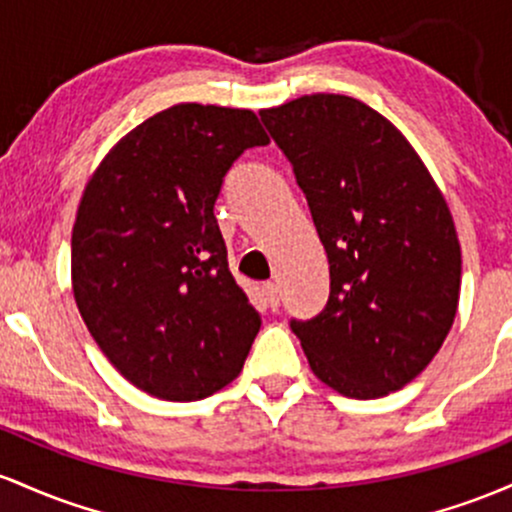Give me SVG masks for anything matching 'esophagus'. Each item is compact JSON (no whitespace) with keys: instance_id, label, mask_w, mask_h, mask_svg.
I'll return each instance as SVG.
<instances>
[{"instance_id":"34e87169","label":"esophagus","mask_w":512,"mask_h":512,"mask_svg":"<svg viewBox=\"0 0 512 512\" xmlns=\"http://www.w3.org/2000/svg\"><path fill=\"white\" fill-rule=\"evenodd\" d=\"M261 292H263V300H266V304H268V309H278L280 307V290H278V285H273V283H266L261 287Z\"/></svg>"}]
</instances>
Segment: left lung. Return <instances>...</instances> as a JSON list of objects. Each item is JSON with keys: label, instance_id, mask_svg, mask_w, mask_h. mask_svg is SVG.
<instances>
[{"label": "left lung", "instance_id": "1", "mask_svg": "<svg viewBox=\"0 0 512 512\" xmlns=\"http://www.w3.org/2000/svg\"><path fill=\"white\" fill-rule=\"evenodd\" d=\"M329 256V302L290 326L321 382L380 399L426 370L457 314L450 208L404 135L363 101L312 94L258 111Z\"/></svg>", "mask_w": 512, "mask_h": 512}]
</instances>
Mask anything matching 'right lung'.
I'll return each mask as SVG.
<instances>
[{
  "label": "right lung",
  "instance_id": "right-lung-1",
  "mask_svg": "<svg viewBox=\"0 0 512 512\" xmlns=\"http://www.w3.org/2000/svg\"><path fill=\"white\" fill-rule=\"evenodd\" d=\"M261 145L254 111L179 103L130 130L86 183L74 300L111 365L157 399L220 392L261 329L212 212L229 166Z\"/></svg>",
  "mask_w": 512,
  "mask_h": 512
}]
</instances>
